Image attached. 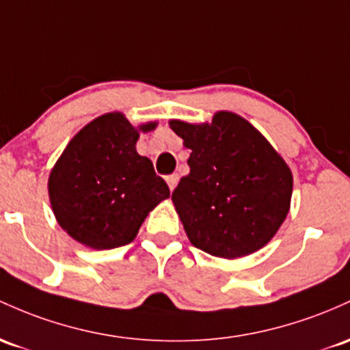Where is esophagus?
Masks as SVG:
<instances>
[{
  "mask_svg": "<svg viewBox=\"0 0 350 350\" xmlns=\"http://www.w3.org/2000/svg\"><path fill=\"white\" fill-rule=\"evenodd\" d=\"M166 183H167L169 189L174 191V187L178 186V183H179V176L178 174H169V176H166Z\"/></svg>",
  "mask_w": 350,
  "mask_h": 350,
  "instance_id": "esophagus-1",
  "label": "esophagus"
}]
</instances>
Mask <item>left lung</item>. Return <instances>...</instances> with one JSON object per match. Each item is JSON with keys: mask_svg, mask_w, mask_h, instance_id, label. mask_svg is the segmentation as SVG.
Here are the masks:
<instances>
[{"mask_svg": "<svg viewBox=\"0 0 350 350\" xmlns=\"http://www.w3.org/2000/svg\"><path fill=\"white\" fill-rule=\"evenodd\" d=\"M169 126L191 149L189 174L172 191L191 244L226 259L266 245L293 196V174L282 157L254 126L228 111H219L211 124Z\"/></svg>", "mask_w": 350, "mask_h": 350, "instance_id": "8db88e82", "label": "left lung"}]
</instances>
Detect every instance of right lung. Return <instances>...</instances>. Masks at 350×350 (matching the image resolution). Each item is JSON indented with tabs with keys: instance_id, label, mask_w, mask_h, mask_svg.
<instances>
[{
	"instance_id": "1",
	"label": "right lung",
	"mask_w": 350,
	"mask_h": 350,
	"mask_svg": "<svg viewBox=\"0 0 350 350\" xmlns=\"http://www.w3.org/2000/svg\"><path fill=\"white\" fill-rule=\"evenodd\" d=\"M154 122L141 126L154 129ZM139 133L121 113L96 118L76 134L49 174V199L61 228L93 249L129 244L169 187L136 151Z\"/></svg>"
}]
</instances>
